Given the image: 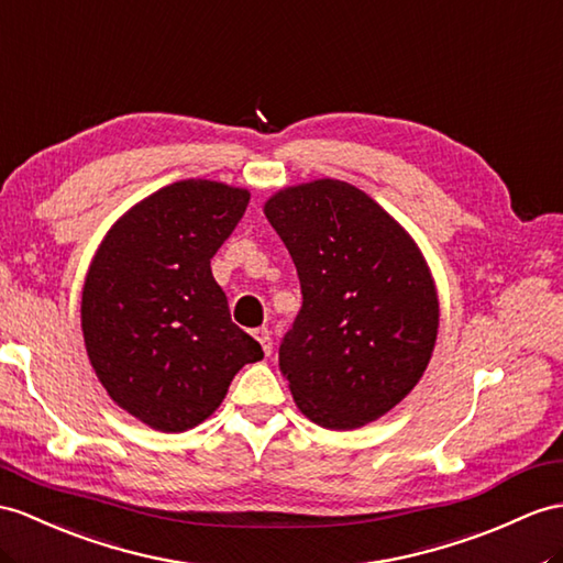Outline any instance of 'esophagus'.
<instances>
[{
	"mask_svg": "<svg viewBox=\"0 0 563 563\" xmlns=\"http://www.w3.org/2000/svg\"><path fill=\"white\" fill-rule=\"evenodd\" d=\"M253 336L257 339V344H260V346H263L265 355H269V353H272V334H269V329H265V327H260V329H255V332H253Z\"/></svg>",
	"mask_w": 563,
	"mask_h": 563,
	"instance_id": "1",
	"label": "esophagus"
}]
</instances>
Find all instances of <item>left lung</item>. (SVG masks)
<instances>
[{"label":"left lung","mask_w":563,"mask_h":563,"mask_svg":"<svg viewBox=\"0 0 563 563\" xmlns=\"http://www.w3.org/2000/svg\"><path fill=\"white\" fill-rule=\"evenodd\" d=\"M300 279L279 369L300 413L355 430L413 391L440 332V298L413 236L361 188L314 178L265 202Z\"/></svg>","instance_id":"8db88e82"}]
</instances>
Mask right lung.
<instances>
[{
    "mask_svg": "<svg viewBox=\"0 0 563 563\" xmlns=\"http://www.w3.org/2000/svg\"><path fill=\"white\" fill-rule=\"evenodd\" d=\"M249 188L186 178L150 194L107 231L86 274L80 327L119 408L186 432L224 401L257 341L231 322L210 260L245 212Z\"/></svg>",
    "mask_w": 563,
    "mask_h": 563,
    "instance_id": "obj_1",
    "label": "right lung"
}]
</instances>
